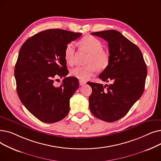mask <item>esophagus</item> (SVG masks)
Masks as SVG:
<instances>
[{"label":"esophagus","mask_w":161,"mask_h":161,"mask_svg":"<svg viewBox=\"0 0 161 161\" xmlns=\"http://www.w3.org/2000/svg\"><path fill=\"white\" fill-rule=\"evenodd\" d=\"M79 83H80V86H83V85H85V84H86V82L85 81H83V80H80Z\"/></svg>","instance_id":"esophagus-1"}]
</instances>
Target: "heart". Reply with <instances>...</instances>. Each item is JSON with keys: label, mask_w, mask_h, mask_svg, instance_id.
I'll return each instance as SVG.
<instances>
[{"label": "heart", "mask_w": 161, "mask_h": 161, "mask_svg": "<svg viewBox=\"0 0 161 161\" xmlns=\"http://www.w3.org/2000/svg\"><path fill=\"white\" fill-rule=\"evenodd\" d=\"M80 45L89 53L87 60L88 64L73 68L70 70V74L75 78L87 80L95 74L97 69L100 70L106 69L109 63V55L103 49L102 42L92 36H86L82 38L80 41ZM75 52V49L74 44H68L64 53V60L68 64L72 65L73 64Z\"/></svg>", "instance_id": "1"}]
</instances>
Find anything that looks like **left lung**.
<instances>
[{
	"label": "left lung",
	"instance_id": "1",
	"mask_svg": "<svg viewBox=\"0 0 161 161\" xmlns=\"http://www.w3.org/2000/svg\"><path fill=\"white\" fill-rule=\"evenodd\" d=\"M108 42L109 63L98 78L111 84L87 82L92 88L90 111L99 119L114 122L125 116L141 97L147 66L139 47L115 30L91 33Z\"/></svg>",
	"mask_w": 161,
	"mask_h": 161
}]
</instances>
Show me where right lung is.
Segmentation results:
<instances>
[{
	"mask_svg": "<svg viewBox=\"0 0 161 161\" xmlns=\"http://www.w3.org/2000/svg\"><path fill=\"white\" fill-rule=\"evenodd\" d=\"M81 35L48 29L28 38L19 50L14 70L17 92L25 107L42 122L59 121L69 112L70 99L79 87L78 80L66 77L58 87L55 80L69 74L64 49Z\"/></svg>",
	"mask_w": 161,
	"mask_h": 161,
	"instance_id": "add662e5",
	"label": "right lung"
}]
</instances>
